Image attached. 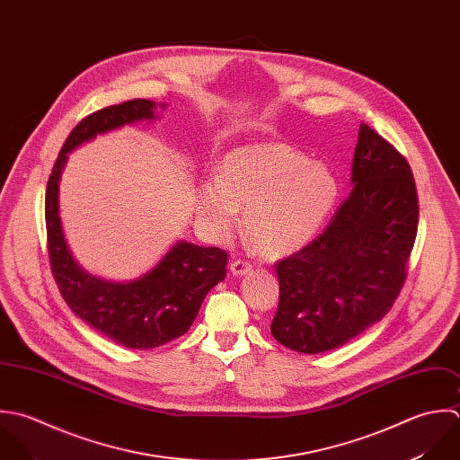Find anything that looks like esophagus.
Listing matches in <instances>:
<instances>
[{"instance_id": "34e87169", "label": "esophagus", "mask_w": 460, "mask_h": 460, "mask_svg": "<svg viewBox=\"0 0 460 460\" xmlns=\"http://www.w3.org/2000/svg\"><path fill=\"white\" fill-rule=\"evenodd\" d=\"M230 270H232V273H234V275H239V277H243V275L250 273V271L253 270V266H252V262H250V261H244V259H237V261H234V262L230 264Z\"/></svg>"}]
</instances>
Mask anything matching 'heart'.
<instances>
[{
	"mask_svg": "<svg viewBox=\"0 0 460 460\" xmlns=\"http://www.w3.org/2000/svg\"><path fill=\"white\" fill-rule=\"evenodd\" d=\"M339 198L333 172L284 143L241 146L223 156L217 178L196 190V214L216 235H228L243 210L244 232L259 253L289 255L315 235Z\"/></svg>",
	"mask_w": 460,
	"mask_h": 460,
	"instance_id": "1",
	"label": "heart"
}]
</instances>
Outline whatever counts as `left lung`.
Segmentation results:
<instances>
[{"mask_svg": "<svg viewBox=\"0 0 460 460\" xmlns=\"http://www.w3.org/2000/svg\"><path fill=\"white\" fill-rule=\"evenodd\" d=\"M353 189L330 225L277 262L273 337L300 353L346 344L398 298L418 234V190L407 158L366 123L351 165Z\"/></svg>", "mask_w": 460, "mask_h": 460, "instance_id": "1", "label": "left lung"}]
</instances>
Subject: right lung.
Listing matches in <instances>:
<instances>
[{"label":"right lung","mask_w":460,"mask_h":460,"mask_svg":"<svg viewBox=\"0 0 460 460\" xmlns=\"http://www.w3.org/2000/svg\"><path fill=\"white\" fill-rule=\"evenodd\" d=\"M154 102L130 100L84 118L67 136L46 185V234L53 279L69 308L114 342L148 349L183 335L207 293L226 277L228 253L176 243L143 279L112 284L85 273L73 259L58 216V180L71 150L98 134L154 118Z\"/></svg>","instance_id":"1"}]
</instances>
